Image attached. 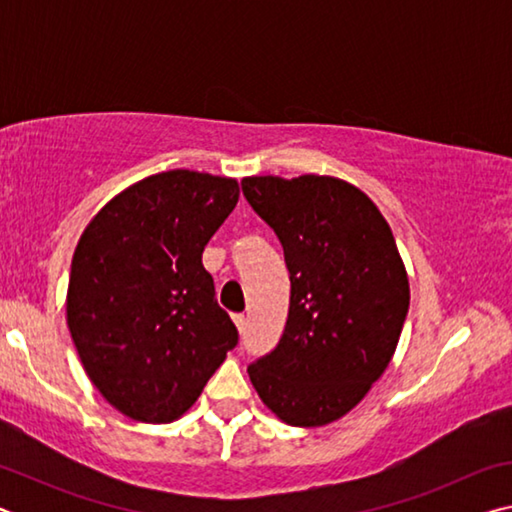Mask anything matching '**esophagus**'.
<instances>
[{
    "instance_id": "esophagus-1",
    "label": "esophagus",
    "mask_w": 512,
    "mask_h": 512,
    "mask_svg": "<svg viewBox=\"0 0 512 512\" xmlns=\"http://www.w3.org/2000/svg\"><path fill=\"white\" fill-rule=\"evenodd\" d=\"M232 320H235V325H237L239 332L244 334V329H246V316H244V314H235V316H232Z\"/></svg>"
}]
</instances>
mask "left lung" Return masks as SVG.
<instances>
[{
  "label": "left lung",
  "mask_w": 512,
  "mask_h": 512,
  "mask_svg": "<svg viewBox=\"0 0 512 512\" xmlns=\"http://www.w3.org/2000/svg\"><path fill=\"white\" fill-rule=\"evenodd\" d=\"M289 268L280 343L248 366L262 402L291 427H323L354 409L391 363L409 280L377 205L329 176L241 180Z\"/></svg>",
  "instance_id": "left-lung-1"
}]
</instances>
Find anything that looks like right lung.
Segmentation results:
<instances>
[{
    "instance_id": "right-lung-1",
    "label": "right lung",
    "mask_w": 512,
    "mask_h": 512,
    "mask_svg": "<svg viewBox=\"0 0 512 512\" xmlns=\"http://www.w3.org/2000/svg\"><path fill=\"white\" fill-rule=\"evenodd\" d=\"M237 201V180L173 169L112 198L81 235L67 325L92 384L128 418H180L239 343L203 268Z\"/></svg>"
}]
</instances>
